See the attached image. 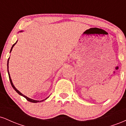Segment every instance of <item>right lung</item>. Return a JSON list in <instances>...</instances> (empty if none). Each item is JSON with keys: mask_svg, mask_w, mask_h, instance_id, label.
Returning <instances> with one entry per match:
<instances>
[{"mask_svg": "<svg viewBox=\"0 0 126 126\" xmlns=\"http://www.w3.org/2000/svg\"><path fill=\"white\" fill-rule=\"evenodd\" d=\"M20 32H23V31H19ZM17 41L16 42V43H15V44H14V45H13L12 46V48H11V51H10V53H11V51H12V48H13V47H14V46H15V45L16 44V43H17ZM9 58H10V57H9ZM9 58L8 59V63H7V66H8V75H9V80H10V82H11V85H12V88H14V89H15V91H16V92H17V93L19 95H21V96H24V98H25L26 99H27V101H30V102H34V103H37V102H43V101H44V100H46V99H47V98H48V97H47V98H46V99H43V100H41V101H37V100H34V99H31V98H28V97H27V96H25V95H24V94H22L21 93V92H19V91L18 89H16V88L15 87V86H14V84H13V83H12V79H11V76H10V74H9V69H8V68H9Z\"/></svg>", "mask_w": 126, "mask_h": 126, "instance_id": "obj_1", "label": "right lung"}]
</instances>
